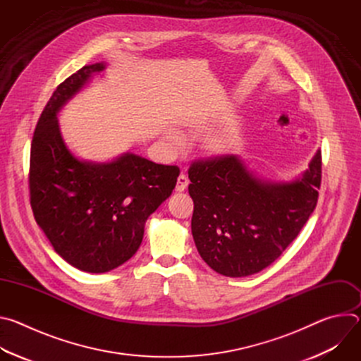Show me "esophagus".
<instances>
[{
	"label": "esophagus",
	"instance_id": "esophagus-1",
	"mask_svg": "<svg viewBox=\"0 0 361 361\" xmlns=\"http://www.w3.org/2000/svg\"><path fill=\"white\" fill-rule=\"evenodd\" d=\"M188 183H190L188 177H187L185 174H180V176H178V178H177V185H176V190H177V191H184V190L187 188Z\"/></svg>",
	"mask_w": 361,
	"mask_h": 361
}]
</instances>
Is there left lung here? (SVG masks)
I'll use <instances>...</instances> for the list:
<instances>
[{"label": "left lung", "mask_w": 361, "mask_h": 361, "mask_svg": "<svg viewBox=\"0 0 361 361\" xmlns=\"http://www.w3.org/2000/svg\"><path fill=\"white\" fill-rule=\"evenodd\" d=\"M191 231L201 259L227 277L259 273L276 262L314 212L322 156L293 183L255 178L233 154L194 160Z\"/></svg>", "instance_id": "8db88e82"}]
</instances>
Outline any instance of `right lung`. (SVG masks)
Listing matches in <instances>:
<instances>
[{"label":"right lung","mask_w":361,"mask_h":361,"mask_svg":"<svg viewBox=\"0 0 361 361\" xmlns=\"http://www.w3.org/2000/svg\"><path fill=\"white\" fill-rule=\"evenodd\" d=\"M85 66L51 95L37 123L30 154V204L37 224L71 266L110 271L135 254L149 214L170 197L180 169L126 154L109 164L77 160L66 147L57 113L92 73Z\"/></svg>","instance_id":"obj_1"}]
</instances>
